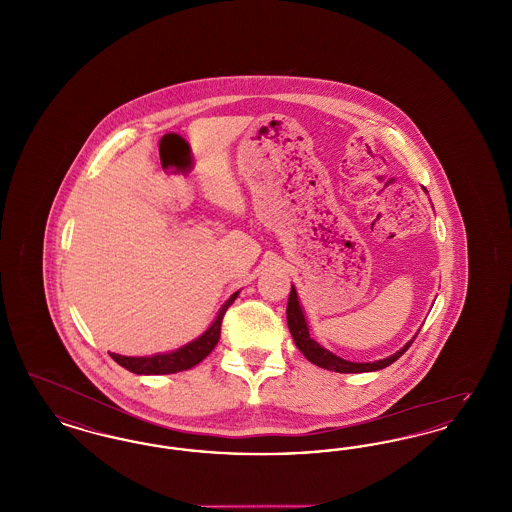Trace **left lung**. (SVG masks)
<instances>
[{
  "instance_id": "8db88e82",
  "label": "left lung",
  "mask_w": 512,
  "mask_h": 512,
  "mask_svg": "<svg viewBox=\"0 0 512 512\" xmlns=\"http://www.w3.org/2000/svg\"><path fill=\"white\" fill-rule=\"evenodd\" d=\"M286 313H288V328H290V332H292L293 341H295L297 349L307 357V361H311L313 365L320 366V368L334 370V372H343V374H347V372H351V374H355V372H370V370L386 368V366H390L391 363H395V361L411 347V343L414 341L413 338L401 351H397L395 355H391L388 359H382V361H376V363H351V361H345V359H340L338 355L330 353L328 349L320 347L317 341L311 340L307 322H305L303 311H301L299 301H297L295 288H292V292H290Z\"/></svg>"
}]
</instances>
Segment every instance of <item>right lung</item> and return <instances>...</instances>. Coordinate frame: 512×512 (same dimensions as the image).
Listing matches in <instances>:
<instances>
[{"label": "right lung", "mask_w": 512, "mask_h": 512, "mask_svg": "<svg viewBox=\"0 0 512 512\" xmlns=\"http://www.w3.org/2000/svg\"><path fill=\"white\" fill-rule=\"evenodd\" d=\"M236 297H238V292L222 305L219 317L203 336H199L197 340L184 345L178 351H172L167 355H153V357H122V355L111 353V357L115 363H119L122 368L130 370L134 374H174V372H182V370L199 365L219 343L222 318Z\"/></svg>", "instance_id": "obj_1"}]
</instances>
